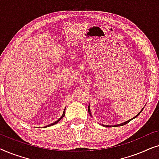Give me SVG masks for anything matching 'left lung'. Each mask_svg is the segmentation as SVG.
<instances>
[{
    "mask_svg": "<svg viewBox=\"0 0 159 159\" xmlns=\"http://www.w3.org/2000/svg\"><path fill=\"white\" fill-rule=\"evenodd\" d=\"M88 112H89V114H90V116H92V114H91V111H90V105H89V106H88ZM143 109H144V107H143V108H142V110H141V111H140V112H139V113H138V114H137L135 116H134V117H133V118L130 119H129V120H128V121H125V122H123V123L119 124V125H101V124H100V125H101L102 126H103V127H119V126H122V125H126V124L129 123V121H131V120H132V119H134V118H136V117H137V116H139V114H140V113H141V112H142V111H143ZM92 117H93V116H92Z\"/></svg>",
    "mask_w": 159,
    "mask_h": 159,
    "instance_id": "8db88e82",
    "label": "left lung"
}]
</instances>
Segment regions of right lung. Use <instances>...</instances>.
<instances>
[{"mask_svg":"<svg viewBox=\"0 0 159 159\" xmlns=\"http://www.w3.org/2000/svg\"><path fill=\"white\" fill-rule=\"evenodd\" d=\"M65 110H66V108H64V112H63V114H62V115H61V116L60 117L59 119H58L57 121H54V122H53V123H51V124H50V125H47V126H45V127H51V126H53V125H56V124H57V123H58L60 121V120L61 119H63L64 118V116H65Z\"/></svg>","mask_w":159,"mask_h":159,"instance_id":"right-lung-1","label":"right lung"}]
</instances>
